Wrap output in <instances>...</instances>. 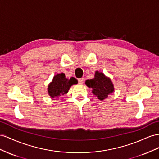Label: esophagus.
Returning a JSON list of instances; mask_svg holds the SVG:
<instances>
[{
  "label": "esophagus",
  "instance_id": "34e87169",
  "mask_svg": "<svg viewBox=\"0 0 159 159\" xmlns=\"http://www.w3.org/2000/svg\"><path fill=\"white\" fill-rule=\"evenodd\" d=\"M84 83V79H79V84H83Z\"/></svg>",
  "mask_w": 159,
  "mask_h": 159
}]
</instances>
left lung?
Listing matches in <instances>:
<instances>
[{
  "mask_svg": "<svg viewBox=\"0 0 159 159\" xmlns=\"http://www.w3.org/2000/svg\"><path fill=\"white\" fill-rule=\"evenodd\" d=\"M94 76L93 79L86 80L85 84L89 88L92 89L93 94L97 97L100 101H103L114 92V84L109 77L102 72L96 71Z\"/></svg>",
  "mask_w": 159,
  "mask_h": 159,
  "instance_id": "left-lung-1",
  "label": "left lung"
}]
</instances>
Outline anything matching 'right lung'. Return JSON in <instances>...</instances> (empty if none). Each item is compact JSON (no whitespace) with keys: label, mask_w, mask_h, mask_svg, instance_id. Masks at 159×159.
<instances>
[{"label":"right lung","mask_w":159,"mask_h":159,"mask_svg":"<svg viewBox=\"0 0 159 159\" xmlns=\"http://www.w3.org/2000/svg\"><path fill=\"white\" fill-rule=\"evenodd\" d=\"M77 83L78 81L74 77L69 79L63 72L57 74L48 85V94L51 98H58L67 94L71 86Z\"/></svg>","instance_id":"obj_1"}]
</instances>
